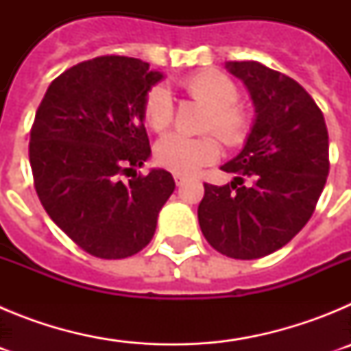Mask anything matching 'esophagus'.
Returning <instances> with one entry per match:
<instances>
[{"label":"esophagus","mask_w":351,"mask_h":351,"mask_svg":"<svg viewBox=\"0 0 351 351\" xmlns=\"http://www.w3.org/2000/svg\"><path fill=\"white\" fill-rule=\"evenodd\" d=\"M173 181H176L178 186H181L186 181V176H182V173H173Z\"/></svg>","instance_id":"esophagus-1"}]
</instances>
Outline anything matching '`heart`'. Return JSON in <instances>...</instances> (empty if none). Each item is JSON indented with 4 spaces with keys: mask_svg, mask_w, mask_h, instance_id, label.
Segmentation results:
<instances>
[{
    "mask_svg": "<svg viewBox=\"0 0 351 351\" xmlns=\"http://www.w3.org/2000/svg\"><path fill=\"white\" fill-rule=\"evenodd\" d=\"M182 89L198 104L207 107L204 121L206 132H216L226 145H237L246 138L250 119L239 107V89L221 71H197L181 82ZM145 123L154 132H165L172 123V96L163 86H154L147 91L142 107ZM219 142L214 135L184 137L179 133H169L160 138L154 147L158 165L176 173H193L209 165L219 156Z\"/></svg>",
    "mask_w": 351,
    "mask_h": 351,
    "instance_id": "b5f03b06",
    "label": "heart"
}]
</instances>
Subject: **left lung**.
<instances>
[{
  "instance_id": "1",
  "label": "left lung",
  "mask_w": 351,
  "mask_h": 351,
  "mask_svg": "<svg viewBox=\"0 0 351 351\" xmlns=\"http://www.w3.org/2000/svg\"><path fill=\"white\" fill-rule=\"evenodd\" d=\"M255 105L243 151L221 167L225 186L204 184L198 223L207 243L237 260L267 256L309 221L328 176V133L309 93L256 61H228Z\"/></svg>"
}]
</instances>
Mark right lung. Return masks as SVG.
I'll return each instance as SVG.
<instances>
[{
  "instance_id": "right-lung-1",
  "label": "right lung",
  "mask_w": 351,
  "mask_h": 351,
  "mask_svg": "<svg viewBox=\"0 0 351 351\" xmlns=\"http://www.w3.org/2000/svg\"><path fill=\"white\" fill-rule=\"evenodd\" d=\"M163 73L135 58L100 56L56 77L31 128L29 163L43 209L98 258L144 250L172 195V173L137 176L151 156L144 98ZM126 171L136 173L128 183Z\"/></svg>"
}]
</instances>
